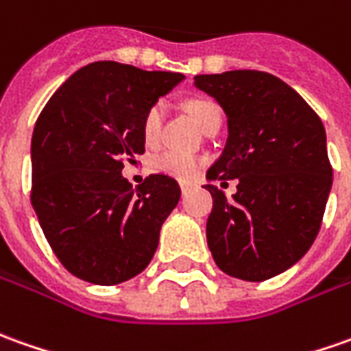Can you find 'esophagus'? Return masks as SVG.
Segmentation results:
<instances>
[{
	"instance_id": "1",
	"label": "esophagus",
	"mask_w": 351,
	"mask_h": 351,
	"mask_svg": "<svg viewBox=\"0 0 351 351\" xmlns=\"http://www.w3.org/2000/svg\"><path fill=\"white\" fill-rule=\"evenodd\" d=\"M180 190H182V194H186L190 190V184H180Z\"/></svg>"
}]
</instances>
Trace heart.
Instances as JSON below:
<instances>
[{
	"mask_svg": "<svg viewBox=\"0 0 351 351\" xmlns=\"http://www.w3.org/2000/svg\"><path fill=\"white\" fill-rule=\"evenodd\" d=\"M190 115L195 121V125L202 130H206L207 126L213 121L221 119V111L219 107L209 101V99H194L188 106ZM161 123H163V107L161 104H156L147 109L142 123V136H144L145 144H156L161 134ZM154 165L159 173H165L169 176H175L178 180H194L195 176L199 175L202 167H204V159L194 156H184L178 152H163L154 159Z\"/></svg>",
	"mask_w": 351,
	"mask_h": 351,
	"instance_id": "b5f03b06",
	"label": "heart"
}]
</instances>
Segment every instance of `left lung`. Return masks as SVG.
I'll return each instance as SVG.
<instances>
[{"mask_svg": "<svg viewBox=\"0 0 351 351\" xmlns=\"http://www.w3.org/2000/svg\"><path fill=\"white\" fill-rule=\"evenodd\" d=\"M226 115L228 138L207 171L213 195L207 245L226 275L261 282L295 265L315 242L332 169L325 126L304 97L259 71L194 76ZM239 180L226 198L213 180Z\"/></svg>", "mask_w": 351, "mask_h": 351, "instance_id": "8db88e82", "label": "left lung"}]
</instances>
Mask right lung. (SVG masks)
<instances>
[{"label":"right lung","mask_w":351,"mask_h":351,"mask_svg":"<svg viewBox=\"0 0 351 351\" xmlns=\"http://www.w3.org/2000/svg\"><path fill=\"white\" fill-rule=\"evenodd\" d=\"M180 73L115 61L82 66L51 95L32 134V206L59 261L86 282L121 285L149 265L180 186L149 175L132 188L123 161L145 152L142 123Z\"/></svg>","instance_id":"1"}]
</instances>
